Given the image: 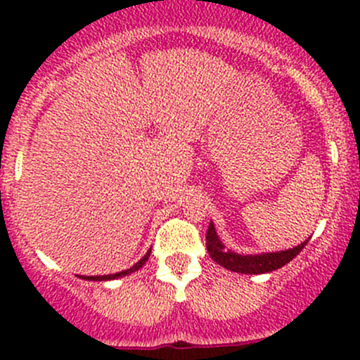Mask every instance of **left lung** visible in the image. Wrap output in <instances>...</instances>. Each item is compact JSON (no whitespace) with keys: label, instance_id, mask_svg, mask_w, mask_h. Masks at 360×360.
Segmentation results:
<instances>
[{"label":"left lung","instance_id":"1","mask_svg":"<svg viewBox=\"0 0 360 360\" xmlns=\"http://www.w3.org/2000/svg\"><path fill=\"white\" fill-rule=\"evenodd\" d=\"M207 250H209L210 257L216 261L221 266L228 268L231 271H237V274H249V275H257V274H268V271H274L282 268L284 264H288L289 261H292L297 254L303 250L307 242H303L297 248H292L289 250H281V252H268V254H257V256H242V254L231 252V250L224 249V245L221 244V240L216 235V228H214L212 221L209 224V230H207Z\"/></svg>","mask_w":360,"mask_h":360}]
</instances>
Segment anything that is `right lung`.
Instances as JSON below:
<instances>
[{
	"instance_id": "obj_1",
	"label": "right lung",
	"mask_w": 360,
	"mask_h": 360,
	"mask_svg": "<svg viewBox=\"0 0 360 360\" xmlns=\"http://www.w3.org/2000/svg\"><path fill=\"white\" fill-rule=\"evenodd\" d=\"M148 257H150V250H148V252H146V256H144L143 259H139V261H137V263L134 264L132 268H129V270L118 271V274H112V275H97V277H82V278H85V281H112V278L125 277V275H129V274H132V271L139 270V268L143 266L144 263H146V261H148Z\"/></svg>"
}]
</instances>
